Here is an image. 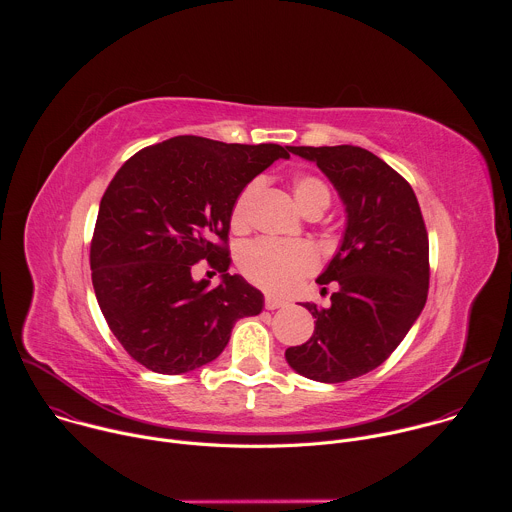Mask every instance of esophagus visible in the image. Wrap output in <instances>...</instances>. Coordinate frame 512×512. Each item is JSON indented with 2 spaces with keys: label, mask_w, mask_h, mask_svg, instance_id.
<instances>
[{
  "label": "esophagus",
  "mask_w": 512,
  "mask_h": 512,
  "mask_svg": "<svg viewBox=\"0 0 512 512\" xmlns=\"http://www.w3.org/2000/svg\"><path fill=\"white\" fill-rule=\"evenodd\" d=\"M287 302L281 300V298H273V296H267L265 298V308L267 310H277V308H283Z\"/></svg>",
  "instance_id": "34e87169"
}]
</instances>
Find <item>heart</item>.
Returning <instances> with one entry per match:
<instances>
[{
  "mask_svg": "<svg viewBox=\"0 0 512 512\" xmlns=\"http://www.w3.org/2000/svg\"><path fill=\"white\" fill-rule=\"evenodd\" d=\"M259 190L261 180H253L239 192L231 210L233 231H245L249 227L253 202ZM291 194H294V200L304 214L316 208L324 212L330 204L328 186L312 174H300L291 180ZM318 261V251L308 243L261 239L243 249L239 265L251 283L267 291H275V294H283V291L294 289L302 277L312 273L318 267Z\"/></svg>",
  "mask_w": 512,
  "mask_h": 512,
  "instance_id": "b5f03b06",
  "label": "heart"
}]
</instances>
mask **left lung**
Instances as JSON below:
<instances>
[{
	"label": "left lung",
	"mask_w": 512,
	"mask_h": 512,
	"mask_svg": "<svg viewBox=\"0 0 512 512\" xmlns=\"http://www.w3.org/2000/svg\"><path fill=\"white\" fill-rule=\"evenodd\" d=\"M289 152L330 180L346 223L316 279L336 285L330 306L302 304L316 328L306 344L285 350V360L306 379L342 383L383 364L419 318L429 285L427 233L413 188L369 150L291 145Z\"/></svg>",
	"instance_id": "1"
}]
</instances>
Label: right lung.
I'll return each instance as SVG.
<instances>
[{"instance_id":"1","label":"right lung","mask_w":512,"mask_h":512,"mask_svg":"<svg viewBox=\"0 0 512 512\" xmlns=\"http://www.w3.org/2000/svg\"><path fill=\"white\" fill-rule=\"evenodd\" d=\"M289 145L223 143L178 135L129 158L105 190L91 243L99 308L145 369L182 375L225 350L237 320L263 310V294L231 275L227 243L239 192ZM206 258L222 283L196 282Z\"/></svg>"}]
</instances>
